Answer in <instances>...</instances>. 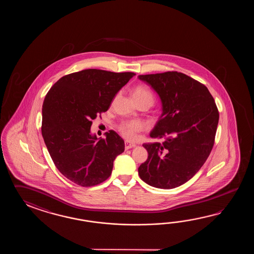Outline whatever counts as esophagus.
I'll return each instance as SVG.
<instances>
[{
    "instance_id": "esophagus-1",
    "label": "esophagus",
    "mask_w": 254,
    "mask_h": 254,
    "mask_svg": "<svg viewBox=\"0 0 254 254\" xmlns=\"http://www.w3.org/2000/svg\"><path fill=\"white\" fill-rule=\"evenodd\" d=\"M125 150H129V149H131V148H134L136 144H134V143H130L129 141H127V140H126L125 142Z\"/></svg>"
}]
</instances>
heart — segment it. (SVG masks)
Instances as JSON below:
<instances>
[{"label": "heart", "instance_id": "1", "mask_svg": "<svg viewBox=\"0 0 254 254\" xmlns=\"http://www.w3.org/2000/svg\"><path fill=\"white\" fill-rule=\"evenodd\" d=\"M132 99L134 102L146 101L150 104L153 103V97L151 92L143 86H138L134 88L132 91ZM142 129V125L138 121H129L122 123L119 125V130L121 134L123 135L127 140H134L137 132Z\"/></svg>", "mask_w": 254, "mask_h": 254}]
</instances>
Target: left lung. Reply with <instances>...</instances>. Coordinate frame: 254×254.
Masks as SVG:
<instances>
[{
	"label": "left lung",
	"instance_id": "8db88e82",
	"mask_svg": "<svg viewBox=\"0 0 254 254\" xmlns=\"http://www.w3.org/2000/svg\"><path fill=\"white\" fill-rule=\"evenodd\" d=\"M156 92L162 114L150 136L163 142L144 143L148 159L138 169L152 187L173 189L192 178L211 153L219 112L205 85L188 75L167 71L139 75Z\"/></svg>",
	"mask_w": 254,
	"mask_h": 254
}]
</instances>
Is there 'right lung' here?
<instances>
[{
    "label": "right lung",
    "mask_w": 254,
    "mask_h": 254,
    "mask_svg": "<svg viewBox=\"0 0 254 254\" xmlns=\"http://www.w3.org/2000/svg\"><path fill=\"white\" fill-rule=\"evenodd\" d=\"M135 75L88 69L64 76L44 98L42 134L56 168L82 187L110 177L125 141L114 130L97 138L92 120L108 110L117 92Z\"/></svg>",
    "instance_id": "obj_1"
}]
</instances>
